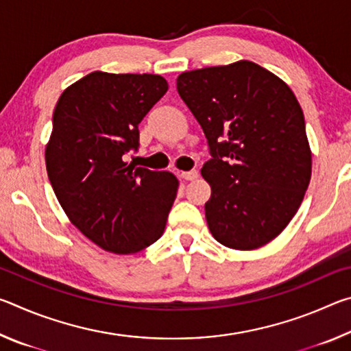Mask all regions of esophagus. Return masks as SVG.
<instances>
[{
    "instance_id": "1",
    "label": "esophagus",
    "mask_w": 351,
    "mask_h": 351,
    "mask_svg": "<svg viewBox=\"0 0 351 351\" xmlns=\"http://www.w3.org/2000/svg\"><path fill=\"white\" fill-rule=\"evenodd\" d=\"M181 176L184 178L186 181H193L198 178V170H189V171H182Z\"/></svg>"
}]
</instances>
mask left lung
<instances>
[{
  "label": "left lung",
  "mask_w": 351,
  "mask_h": 351,
  "mask_svg": "<svg viewBox=\"0 0 351 351\" xmlns=\"http://www.w3.org/2000/svg\"><path fill=\"white\" fill-rule=\"evenodd\" d=\"M176 88L206 134V219L221 245L247 251L287 228L311 178L305 117L268 69L241 60L182 73Z\"/></svg>",
  "instance_id": "obj_1"
}]
</instances>
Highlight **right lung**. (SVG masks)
Returning <instances> with one entry per match:
<instances>
[{
    "label": "right lung",
    "instance_id": "add662e5",
    "mask_svg": "<svg viewBox=\"0 0 351 351\" xmlns=\"http://www.w3.org/2000/svg\"><path fill=\"white\" fill-rule=\"evenodd\" d=\"M167 90L161 75L94 71L56 105L47 176L71 223L105 251L139 252L165 229L178 180L123 156L138 150L139 123Z\"/></svg>",
    "mask_w": 351,
    "mask_h": 351
}]
</instances>
